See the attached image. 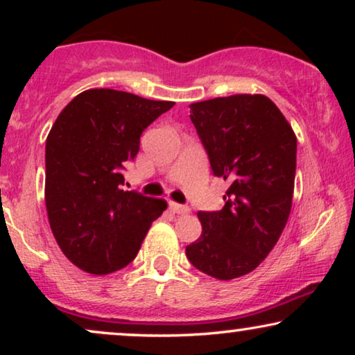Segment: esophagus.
Here are the masks:
<instances>
[{
	"mask_svg": "<svg viewBox=\"0 0 355 355\" xmlns=\"http://www.w3.org/2000/svg\"><path fill=\"white\" fill-rule=\"evenodd\" d=\"M169 208H171L173 213H178V215H187V213L191 211V208L187 205H181V203H174V202H169Z\"/></svg>",
	"mask_w": 355,
	"mask_h": 355,
	"instance_id": "34e87169",
	"label": "esophagus"
}]
</instances>
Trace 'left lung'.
<instances>
[{"label":"left lung","mask_w":355,"mask_h":355,"mask_svg":"<svg viewBox=\"0 0 355 355\" xmlns=\"http://www.w3.org/2000/svg\"><path fill=\"white\" fill-rule=\"evenodd\" d=\"M191 121L211 171L230 182L225 207L198 211L202 234L191 263L216 279L255 270L278 242L293 207L297 139L265 95H231L191 105Z\"/></svg>","instance_id":"1"}]
</instances>
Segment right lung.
Masks as SVG:
<instances>
[{"label": "right lung", "instance_id": "add662e5", "mask_svg": "<svg viewBox=\"0 0 355 355\" xmlns=\"http://www.w3.org/2000/svg\"><path fill=\"white\" fill-rule=\"evenodd\" d=\"M174 101L90 89L61 111L46 137L45 203L53 236L77 268L108 275L135 259L162 198L123 191L124 163Z\"/></svg>", "mask_w": 355, "mask_h": 355}]
</instances>
